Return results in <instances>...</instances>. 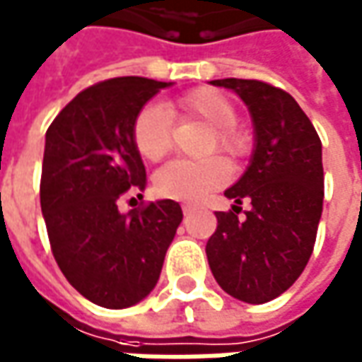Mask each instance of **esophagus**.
<instances>
[{"instance_id": "34e87169", "label": "esophagus", "mask_w": 362, "mask_h": 362, "mask_svg": "<svg viewBox=\"0 0 362 362\" xmlns=\"http://www.w3.org/2000/svg\"><path fill=\"white\" fill-rule=\"evenodd\" d=\"M192 210H194V208H192L190 204H182V212H184V216H188Z\"/></svg>"}]
</instances>
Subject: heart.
I'll use <instances>...</instances> for the list:
<instances>
[{"label": "heart", "mask_w": 362, "mask_h": 362, "mask_svg": "<svg viewBox=\"0 0 362 362\" xmlns=\"http://www.w3.org/2000/svg\"><path fill=\"white\" fill-rule=\"evenodd\" d=\"M174 117L182 122H202L210 127V136L202 154L222 152L228 158H240L247 150V134L235 124L238 110L223 93L212 87H198L184 93L172 103ZM132 142L139 154L148 162H160L172 148L174 132L168 110L160 105H148L132 122ZM230 170L220 156L206 160H174L156 172L154 188L162 198L198 202L208 192L223 186Z\"/></svg>", "instance_id": "heart-1"}]
</instances>
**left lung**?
I'll return each mask as SVG.
<instances>
[{
	"instance_id": "1",
	"label": "left lung",
	"mask_w": 362,
	"mask_h": 362,
	"mask_svg": "<svg viewBox=\"0 0 362 362\" xmlns=\"http://www.w3.org/2000/svg\"><path fill=\"white\" fill-rule=\"evenodd\" d=\"M252 112V164L226 196L252 202L245 220L238 208L216 212L218 226L206 243L216 281L245 303H267L303 274L323 212L321 139L289 93L255 78H220ZM242 210V208H240Z\"/></svg>"
}]
</instances>
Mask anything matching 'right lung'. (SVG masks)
Segmentation results:
<instances>
[{
    "label": "right lung",
    "instance_id": "right-lung-1",
    "mask_svg": "<svg viewBox=\"0 0 362 362\" xmlns=\"http://www.w3.org/2000/svg\"><path fill=\"white\" fill-rule=\"evenodd\" d=\"M170 83L115 77L81 90L45 134L41 212L59 269L88 301L124 309L154 289L182 222L174 200L119 212L146 188L132 122ZM134 200V198H130Z\"/></svg>",
    "mask_w": 362,
    "mask_h": 362
}]
</instances>
